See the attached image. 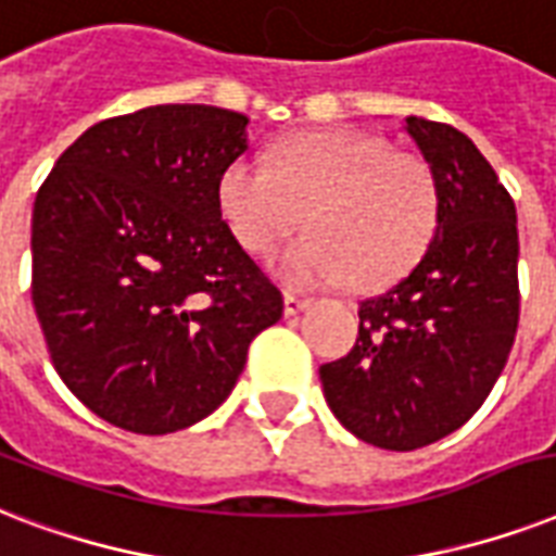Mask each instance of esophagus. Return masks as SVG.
I'll return each instance as SVG.
<instances>
[{"instance_id": "1", "label": "esophagus", "mask_w": 556, "mask_h": 556, "mask_svg": "<svg viewBox=\"0 0 556 556\" xmlns=\"http://www.w3.org/2000/svg\"><path fill=\"white\" fill-rule=\"evenodd\" d=\"M309 307V299H301L295 292H283V313L287 316H299L301 309Z\"/></svg>"}]
</instances>
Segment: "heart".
Wrapping results in <instances>:
<instances>
[{"instance_id":"b5f03b06","label":"heart","mask_w":556,"mask_h":556,"mask_svg":"<svg viewBox=\"0 0 556 556\" xmlns=\"http://www.w3.org/2000/svg\"><path fill=\"white\" fill-rule=\"evenodd\" d=\"M219 217L252 255H269L301 223L309 235L275 257L292 290L382 287L420 261L438 229L441 188L429 162L363 130L301 132L269 167L235 159L217 182Z\"/></svg>"}]
</instances>
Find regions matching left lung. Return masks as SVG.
I'll use <instances>...</instances> for the list:
<instances>
[{
  "instance_id": "8db88e82",
  "label": "left lung",
  "mask_w": 556,
  "mask_h": 556,
  "mask_svg": "<svg viewBox=\"0 0 556 556\" xmlns=\"http://www.w3.org/2000/svg\"><path fill=\"white\" fill-rule=\"evenodd\" d=\"M441 188L434 238L412 273L359 301L351 354L318 368L359 441L408 453L462 429L496 386L519 325L516 205L464 132L408 115Z\"/></svg>"
}]
</instances>
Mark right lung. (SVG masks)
<instances>
[{
    "mask_svg": "<svg viewBox=\"0 0 556 556\" xmlns=\"http://www.w3.org/2000/svg\"><path fill=\"white\" fill-rule=\"evenodd\" d=\"M247 127L205 103L106 118L37 191L34 309L60 380L106 424L167 434L208 417L281 318V290L219 217Z\"/></svg>",
    "mask_w": 556,
    "mask_h": 556,
    "instance_id": "add662e5",
    "label": "right lung"
}]
</instances>
